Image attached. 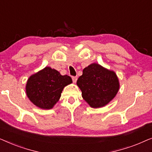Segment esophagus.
Here are the masks:
<instances>
[{"label": "esophagus", "instance_id": "1", "mask_svg": "<svg viewBox=\"0 0 152 152\" xmlns=\"http://www.w3.org/2000/svg\"><path fill=\"white\" fill-rule=\"evenodd\" d=\"M72 80L73 81L74 83H75L77 82V77H72Z\"/></svg>", "mask_w": 152, "mask_h": 152}]
</instances>
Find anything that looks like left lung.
Returning a JSON list of instances; mask_svg holds the SVG:
<instances>
[{"label":"left lung","mask_w":152,"mask_h":152,"mask_svg":"<svg viewBox=\"0 0 152 152\" xmlns=\"http://www.w3.org/2000/svg\"><path fill=\"white\" fill-rule=\"evenodd\" d=\"M77 85L82 91L83 99L94 109L108 104L120 88L115 72L97 63L91 64L83 70Z\"/></svg>","instance_id":"1"}]
</instances>
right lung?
I'll list each match as a JSON object with an SVG mask.
<instances>
[{"mask_svg": "<svg viewBox=\"0 0 152 152\" xmlns=\"http://www.w3.org/2000/svg\"><path fill=\"white\" fill-rule=\"evenodd\" d=\"M72 82L70 76L61 75L57 70L46 66L28 78L26 95L36 107L51 109L59 100L64 87Z\"/></svg>", "mask_w": 152, "mask_h": 152, "instance_id": "add662e5", "label": "right lung"}]
</instances>
